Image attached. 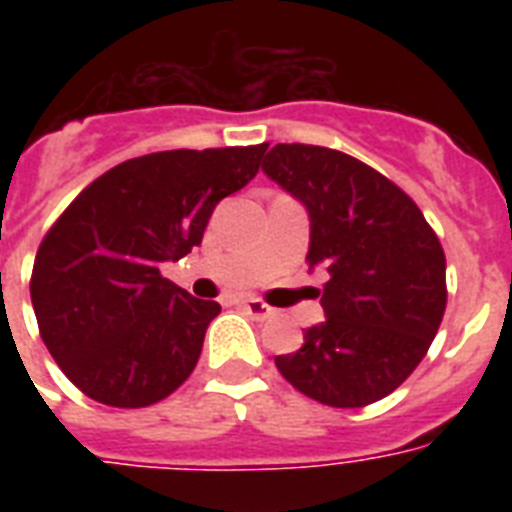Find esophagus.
I'll return each mask as SVG.
<instances>
[{
    "mask_svg": "<svg viewBox=\"0 0 512 512\" xmlns=\"http://www.w3.org/2000/svg\"><path fill=\"white\" fill-rule=\"evenodd\" d=\"M241 308H244V311L257 321H265L273 316L271 305H265L263 300H257V297H244V300H241Z\"/></svg>",
    "mask_w": 512,
    "mask_h": 512,
    "instance_id": "obj_1",
    "label": "esophagus"
}]
</instances>
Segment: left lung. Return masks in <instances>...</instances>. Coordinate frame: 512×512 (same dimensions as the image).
Returning <instances> with one entry per match:
<instances>
[{
    "mask_svg": "<svg viewBox=\"0 0 512 512\" xmlns=\"http://www.w3.org/2000/svg\"><path fill=\"white\" fill-rule=\"evenodd\" d=\"M263 172L311 220L308 263L324 265L327 319L276 356L284 380L337 409L374 404L417 369L446 308V257L420 207L353 156L279 143Z\"/></svg>",
    "mask_w": 512,
    "mask_h": 512,
    "instance_id": "1",
    "label": "left lung"
}]
</instances>
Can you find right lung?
Wrapping results in <instances>:
<instances>
[{
  "label": "right lung",
  "mask_w": 512,
  "mask_h": 512,
  "mask_svg": "<svg viewBox=\"0 0 512 512\" xmlns=\"http://www.w3.org/2000/svg\"><path fill=\"white\" fill-rule=\"evenodd\" d=\"M265 148L138 156L87 185L52 225L31 303L50 356L82 393L140 409L188 380L220 305L159 268L199 247L217 201L257 175Z\"/></svg>",
  "instance_id": "1"
}]
</instances>
